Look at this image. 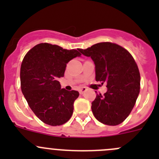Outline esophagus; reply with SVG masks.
I'll use <instances>...</instances> for the list:
<instances>
[{
	"mask_svg": "<svg viewBox=\"0 0 159 159\" xmlns=\"http://www.w3.org/2000/svg\"><path fill=\"white\" fill-rule=\"evenodd\" d=\"M85 91H86V88H81V89L79 90V93L81 94H82Z\"/></svg>",
	"mask_w": 159,
	"mask_h": 159,
	"instance_id": "esophagus-1",
	"label": "esophagus"
}]
</instances>
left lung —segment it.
Listing matches in <instances>:
<instances>
[{"label":"left lung","instance_id":"8db88e82","mask_svg":"<svg viewBox=\"0 0 159 159\" xmlns=\"http://www.w3.org/2000/svg\"><path fill=\"white\" fill-rule=\"evenodd\" d=\"M91 57L95 65V79L107 84L106 92L96 95L91 110L96 119L108 125H118L134 108L140 91V73L134 58L124 48L111 42L78 49Z\"/></svg>","mask_w":159,"mask_h":159}]
</instances>
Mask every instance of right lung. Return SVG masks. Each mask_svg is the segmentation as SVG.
<instances>
[{
  "label": "right lung",
  "mask_w": 159,
  "mask_h": 159,
  "mask_svg": "<svg viewBox=\"0 0 159 159\" xmlns=\"http://www.w3.org/2000/svg\"><path fill=\"white\" fill-rule=\"evenodd\" d=\"M81 54L77 50L63 49L41 43L25 56L20 67V87L30 109L45 124L61 125L71 117L77 91L61 89L67 64Z\"/></svg>",
  "instance_id": "1"
}]
</instances>
